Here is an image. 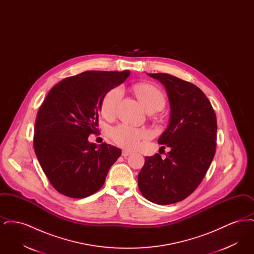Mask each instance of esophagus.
<instances>
[{"mask_svg":"<svg viewBox=\"0 0 254 254\" xmlns=\"http://www.w3.org/2000/svg\"><path fill=\"white\" fill-rule=\"evenodd\" d=\"M132 152L131 151H129V150H127V149H124L123 151H122V155L124 156V157H127V156H128V155H130Z\"/></svg>","mask_w":254,"mask_h":254,"instance_id":"34e87169","label":"esophagus"}]
</instances>
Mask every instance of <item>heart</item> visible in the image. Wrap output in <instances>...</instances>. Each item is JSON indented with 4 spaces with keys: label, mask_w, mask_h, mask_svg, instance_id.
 <instances>
[{
    "label": "heart",
    "mask_w": 254,
    "mask_h": 254,
    "mask_svg": "<svg viewBox=\"0 0 254 254\" xmlns=\"http://www.w3.org/2000/svg\"><path fill=\"white\" fill-rule=\"evenodd\" d=\"M136 95L146 110H159L163 109L166 99L163 92L155 85L150 84H139L133 87ZM123 96L121 87H114L103 98L101 111L104 116L111 118L115 115L117 106ZM151 136L148 129L135 127L128 124H121L111 130V138L122 147L134 149L140 145V142Z\"/></svg>",
    "instance_id": "obj_1"
}]
</instances>
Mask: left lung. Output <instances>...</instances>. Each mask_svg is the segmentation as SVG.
Listing matches in <instances>:
<instances>
[{
    "label": "left lung",
    "mask_w": 254,
    "mask_h": 254,
    "mask_svg": "<svg viewBox=\"0 0 254 254\" xmlns=\"http://www.w3.org/2000/svg\"><path fill=\"white\" fill-rule=\"evenodd\" d=\"M166 87L170 115L158 143L170 147L166 159L145 157L138 187L148 201L170 205L186 199L205 177L215 155L217 122L213 108L196 85L167 73H148ZM165 148V146H162Z\"/></svg>",
    "instance_id": "obj_1"
}]
</instances>
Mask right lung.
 Masks as SVG:
<instances>
[{
	"label": "right lung",
	"instance_id": "1",
	"mask_svg": "<svg viewBox=\"0 0 254 254\" xmlns=\"http://www.w3.org/2000/svg\"><path fill=\"white\" fill-rule=\"evenodd\" d=\"M130 71H85L53 86L37 114L33 145L52 187L71 198L99 190L121 149L88 142L98 131L103 98Z\"/></svg>",
	"mask_w": 254,
	"mask_h": 254
}]
</instances>
